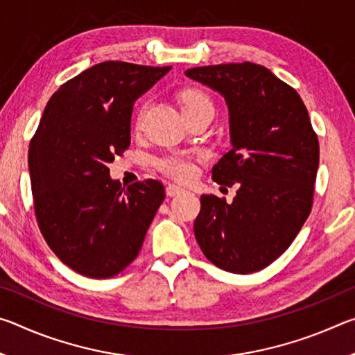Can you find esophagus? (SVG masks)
I'll use <instances>...</instances> for the list:
<instances>
[{
	"mask_svg": "<svg viewBox=\"0 0 355 355\" xmlns=\"http://www.w3.org/2000/svg\"><path fill=\"white\" fill-rule=\"evenodd\" d=\"M182 192H184V189L182 188V186H178V184H173V183H171V184H167V186H166V194L169 196V197L178 196V194H182Z\"/></svg>",
	"mask_w": 355,
	"mask_h": 355,
	"instance_id": "1",
	"label": "esophagus"
}]
</instances>
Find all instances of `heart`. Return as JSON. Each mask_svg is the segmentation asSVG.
Returning <instances> with one entry per match:
<instances>
[{
  "label": "heart",
  "instance_id": "b5f03b06",
  "mask_svg": "<svg viewBox=\"0 0 355 355\" xmlns=\"http://www.w3.org/2000/svg\"><path fill=\"white\" fill-rule=\"evenodd\" d=\"M180 103H182V111L183 116H191V114L202 112V111H211L213 112V103L211 100L208 98L207 94L202 91H197V89H186L180 95ZM147 105L141 107L139 114H137V123L142 122L144 116H146ZM156 166L161 172H164L166 175L177 180H189L194 177L196 173V164L194 159L188 155L183 153H167L161 158L156 159Z\"/></svg>",
  "mask_w": 355,
  "mask_h": 355
}]
</instances>
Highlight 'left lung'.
<instances>
[{"instance_id":"obj_1","label":"left lung","mask_w":355,"mask_h":355,"mask_svg":"<svg viewBox=\"0 0 355 355\" xmlns=\"http://www.w3.org/2000/svg\"><path fill=\"white\" fill-rule=\"evenodd\" d=\"M184 75L225 98L232 150L214 164L213 180L238 186L232 203L200 197L196 239L224 271L257 272L290 248L313 205L320 142L309 111L263 65H207Z\"/></svg>"}]
</instances>
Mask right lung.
<instances>
[{"mask_svg":"<svg viewBox=\"0 0 355 355\" xmlns=\"http://www.w3.org/2000/svg\"><path fill=\"white\" fill-rule=\"evenodd\" d=\"M171 67L100 62L51 95L29 144L37 224L64 264L110 279L135 260L164 200L158 180L122 188L107 164L130 147L135 101Z\"/></svg>","mask_w":355,"mask_h":355,"instance_id":"obj_1","label":"right lung"}]
</instances>
